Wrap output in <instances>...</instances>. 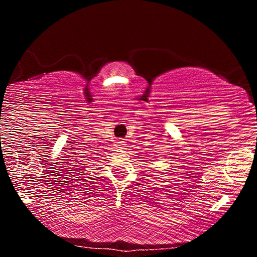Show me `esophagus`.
Segmentation results:
<instances>
[{"label": "esophagus", "mask_w": 257, "mask_h": 257, "mask_svg": "<svg viewBox=\"0 0 257 257\" xmlns=\"http://www.w3.org/2000/svg\"><path fill=\"white\" fill-rule=\"evenodd\" d=\"M124 145H125L124 141H122V140H119V141H118V146L120 147V149H123V147H124Z\"/></svg>", "instance_id": "34e87169"}]
</instances>
